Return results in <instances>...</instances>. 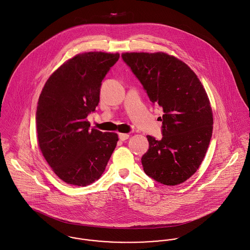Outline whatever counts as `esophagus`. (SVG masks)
<instances>
[{
  "label": "esophagus",
  "mask_w": 250,
  "mask_h": 250,
  "mask_svg": "<svg viewBox=\"0 0 250 250\" xmlns=\"http://www.w3.org/2000/svg\"><path fill=\"white\" fill-rule=\"evenodd\" d=\"M129 137V135L128 134H125V133H120L119 134V138L121 141H125V140H127Z\"/></svg>",
  "instance_id": "34e87169"
}]
</instances>
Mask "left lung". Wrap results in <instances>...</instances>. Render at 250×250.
Instances as JSON below:
<instances>
[{
  "label": "left lung",
  "mask_w": 250,
  "mask_h": 250,
  "mask_svg": "<svg viewBox=\"0 0 250 250\" xmlns=\"http://www.w3.org/2000/svg\"><path fill=\"white\" fill-rule=\"evenodd\" d=\"M124 62L143 85L162 116L161 140L147 135L142 156L146 175L167 186L190 178L201 164L213 131L208 96L191 68L164 53H125Z\"/></svg>",
  "instance_id": "8db88e82"
}]
</instances>
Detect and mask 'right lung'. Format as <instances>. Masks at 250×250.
I'll return each instance as SVG.
<instances>
[{
  "label": "right lung",
  "mask_w": 250,
  "mask_h": 250,
  "mask_svg": "<svg viewBox=\"0 0 250 250\" xmlns=\"http://www.w3.org/2000/svg\"><path fill=\"white\" fill-rule=\"evenodd\" d=\"M119 54L91 52L60 66L45 84L36 110L40 149L64 182L86 186L99 179L116 147L118 135L90 130L87 117L100 103L102 82Z\"/></svg>",
  "instance_id": "obj_1"
}]
</instances>
